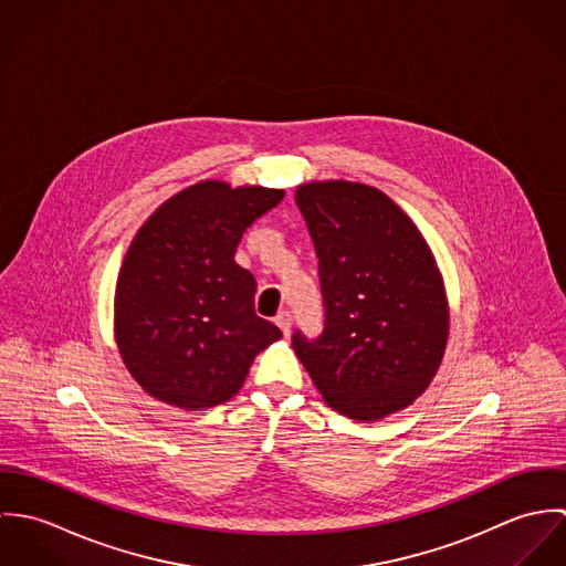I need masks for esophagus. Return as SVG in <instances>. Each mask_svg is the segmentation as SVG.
<instances>
[{"mask_svg":"<svg viewBox=\"0 0 566 566\" xmlns=\"http://www.w3.org/2000/svg\"><path fill=\"white\" fill-rule=\"evenodd\" d=\"M274 323L281 326L283 335H290V331H292V314H290V312H281V314L274 318Z\"/></svg>","mask_w":566,"mask_h":566,"instance_id":"esophagus-1","label":"esophagus"}]
</instances>
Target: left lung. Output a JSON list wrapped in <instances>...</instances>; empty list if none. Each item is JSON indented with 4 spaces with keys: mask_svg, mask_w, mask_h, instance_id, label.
<instances>
[{
    "mask_svg": "<svg viewBox=\"0 0 566 566\" xmlns=\"http://www.w3.org/2000/svg\"><path fill=\"white\" fill-rule=\"evenodd\" d=\"M318 256L324 326L292 346L324 401L355 420L403 409L433 379L449 335L440 272L413 222L379 189L298 187Z\"/></svg>",
    "mask_w": 566,
    "mask_h": 566,
    "instance_id": "1",
    "label": "left lung"
}]
</instances>
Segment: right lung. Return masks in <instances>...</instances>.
I'll use <instances>...</instances> for the list:
<instances>
[{
  "label": "right lung",
  "instance_id": "right-lung-1",
  "mask_svg": "<svg viewBox=\"0 0 566 566\" xmlns=\"http://www.w3.org/2000/svg\"><path fill=\"white\" fill-rule=\"evenodd\" d=\"M281 189L205 180L142 227L115 290V337L137 384L165 403L200 409L243 386L259 350L283 333L254 314V276L235 250Z\"/></svg>",
  "mask_w": 566,
  "mask_h": 566
}]
</instances>
